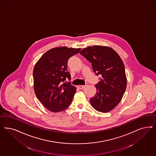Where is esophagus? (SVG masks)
<instances>
[{"mask_svg":"<svg viewBox=\"0 0 156 156\" xmlns=\"http://www.w3.org/2000/svg\"><path fill=\"white\" fill-rule=\"evenodd\" d=\"M88 85V83H86V85H79V86H78V87L80 89H83L85 87L87 86Z\"/></svg>","mask_w":156,"mask_h":156,"instance_id":"obj_1","label":"esophagus"}]
</instances>
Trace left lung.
Returning a JSON list of instances; mask_svg holds the SVG:
<instances>
[{
  "mask_svg": "<svg viewBox=\"0 0 156 156\" xmlns=\"http://www.w3.org/2000/svg\"><path fill=\"white\" fill-rule=\"evenodd\" d=\"M80 54L91 63L95 74L101 75L96 93L90 100L91 106L98 112L111 111L121 101L127 87L122 60L115 50L105 46L89 47Z\"/></svg>",
  "mask_w": 156,
  "mask_h": 156,
  "instance_id": "left-lung-1",
  "label": "left lung"
}]
</instances>
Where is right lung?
I'll list each match as a JSON object with an SVG mask.
<instances>
[{
  "label": "right lung",
  "mask_w": 156,
  "mask_h": 156,
  "mask_svg": "<svg viewBox=\"0 0 156 156\" xmlns=\"http://www.w3.org/2000/svg\"><path fill=\"white\" fill-rule=\"evenodd\" d=\"M80 50L66 47L51 49L34 66L33 76L36 96L51 112L64 111L71 104L76 87L70 82L65 83L67 79H71L67 62Z\"/></svg>",
  "instance_id": "1"
}]
</instances>
